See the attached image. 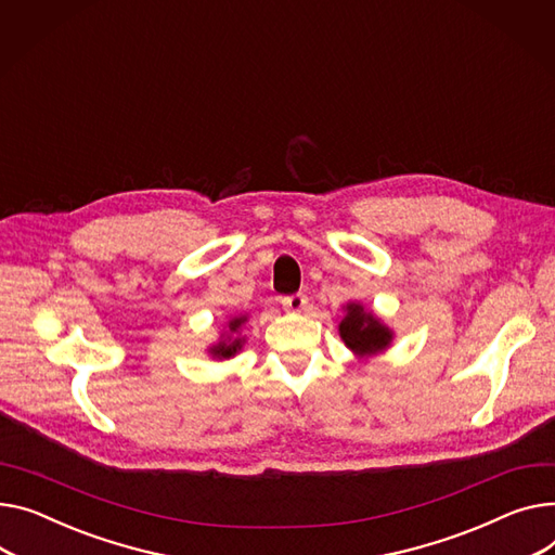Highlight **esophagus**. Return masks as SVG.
<instances>
[{
  "instance_id": "1",
  "label": "esophagus",
  "mask_w": 555,
  "mask_h": 555,
  "mask_svg": "<svg viewBox=\"0 0 555 555\" xmlns=\"http://www.w3.org/2000/svg\"><path fill=\"white\" fill-rule=\"evenodd\" d=\"M283 308L289 312H304L308 308V297L306 294H289V297H283Z\"/></svg>"
}]
</instances>
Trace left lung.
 <instances>
[{
  "instance_id": "1",
  "label": "left lung",
  "mask_w": 555,
  "mask_h": 555,
  "mask_svg": "<svg viewBox=\"0 0 555 555\" xmlns=\"http://www.w3.org/2000/svg\"><path fill=\"white\" fill-rule=\"evenodd\" d=\"M339 337L354 357L371 359L392 346L395 332L373 310H365L359 301H350L344 306Z\"/></svg>"
}]
</instances>
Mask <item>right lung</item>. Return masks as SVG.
Here are the masks:
<instances>
[{
  "label": "right lung",
  "instance_id": "obj_1",
  "mask_svg": "<svg viewBox=\"0 0 555 555\" xmlns=\"http://www.w3.org/2000/svg\"><path fill=\"white\" fill-rule=\"evenodd\" d=\"M245 323H247V314L230 317V321L225 323L223 332H220V339L207 348V354L211 359H218V361L236 357L243 350V346H245V337L241 335Z\"/></svg>",
  "mask_w": 555,
  "mask_h": 555
}]
</instances>
